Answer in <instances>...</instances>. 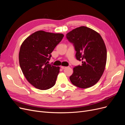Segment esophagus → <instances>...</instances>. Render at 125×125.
I'll use <instances>...</instances> for the list:
<instances>
[{"label":"esophagus","mask_w":125,"mask_h":125,"mask_svg":"<svg viewBox=\"0 0 125 125\" xmlns=\"http://www.w3.org/2000/svg\"><path fill=\"white\" fill-rule=\"evenodd\" d=\"M67 68V67H65V66H61V68L62 69H66Z\"/></svg>","instance_id":"obj_1"}]
</instances>
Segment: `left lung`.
I'll return each mask as SVG.
<instances>
[{"label": "left lung", "instance_id": "1", "mask_svg": "<svg viewBox=\"0 0 125 125\" xmlns=\"http://www.w3.org/2000/svg\"><path fill=\"white\" fill-rule=\"evenodd\" d=\"M73 44L75 57L82 64L75 66L70 77L74 85L86 89L95 85L103 74L107 59V51L99 33L86 26H80L66 34Z\"/></svg>", "mask_w": 125, "mask_h": 125}]
</instances>
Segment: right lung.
I'll return each instance as SVG.
<instances>
[{
    "label": "right lung",
    "mask_w": 125,
    "mask_h": 125,
    "mask_svg": "<svg viewBox=\"0 0 125 125\" xmlns=\"http://www.w3.org/2000/svg\"><path fill=\"white\" fill-rule=\"evenodd\" d=\"M63 34L39 31L33 33L22 44L19 59L22 73L29 83L42 90L55 84L59 67L48 64L55 47Z\"/></svg>",
    "instance_id": "add662e5"
}]
</instances>
